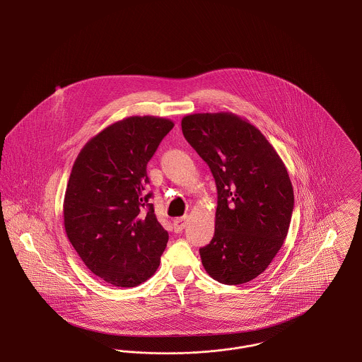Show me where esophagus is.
<instances>
[{"label":"esophagus","mask_w":362,"mask_h":362,"mask_svg":"<svg viewBox=\"0 0 362 362\" xmlns=\"http://www.w3.org/2000/svg\"><path fill=\"white\" fill-rule=\"evenodd\" d=\"M187 217L185 216V217H180V218H175L173 220V228H175V232H182L185 228H186V225H187Z\"/></svg>","instance_id":"1"}]
</instances>
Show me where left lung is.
Listing matches in <instances>:
<instances>
[{
  "instance_id": "left-lung-1",
  "label": "left lung",
  "mask_w": 362,
  "mask_h": 362,
  "mask_svg": "<svg viewBox=\"0 0 362 362\" xmlns=\"http://www.w3.org/2000/svg\"><path fill=\"white\" fill-rule=\"evenodd\" d=\"M182 132L217 186L214 236L199 250L202 264L221 284L250 282L288 235L294 205L288 170L260 130L233 112L189 114Z\"/></svg>"
}]
</instances>
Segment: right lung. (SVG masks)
I'll use <instances>...</instances> for the list:
<instances>
[{"instance_id": "add662e5", "label": "right lung", "mask_w": 362, "mask_h": 362, "mask_svg": "<svg viewBox=\"0 0 362 362\" xmlns=\"http://www.w3.org/2000/svg\"><path fill=\"white\" fill-rule=\"evenodd\" d=\"M175 126L129 117L90 138L77 156L64 199V225L86 267L104 282L134 288L153 276L168 241L145 194L146 164Z\"/></svg>"}]
</instances>
